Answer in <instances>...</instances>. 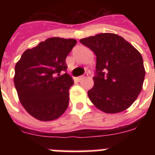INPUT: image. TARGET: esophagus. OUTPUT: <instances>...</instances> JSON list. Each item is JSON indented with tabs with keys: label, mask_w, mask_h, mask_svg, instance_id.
Here are the masks:
<instances>
[{
	"label": "esophagus",
	"mask_w": 155,
	"mask_h": 155,
	"mask_svg": "<svg viewBox=\"0 0 155 155\" xmlns=\"http://www.w3.org/2000/svg\"><path fill=\"white\" fill-rule=\"evenodd\" d=\"M87 73H85L84 75H81V76L78 77V81H81L82 79L85 78H86V77H87Z\"/></svg>",
	"instance_id": "34e87169"
}]
</instances>
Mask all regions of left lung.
<instances>
[{"label": "left lung", "instance_id": "1", "mask_svg": "<svg viewBox=\"0 0 155 155\" xmlns=\"http://www.w3.org/2000/svg\"><path fill=\"white\" fill-rule=\"evenodd\" d=\"M80 42L96 55L94 86L87 91L93 105L111 114L128 109L143 87L145 69L141 54L114 33H100Z\"/></svg>", "mask_w": 155, "mask_h": 155}]
</instances>
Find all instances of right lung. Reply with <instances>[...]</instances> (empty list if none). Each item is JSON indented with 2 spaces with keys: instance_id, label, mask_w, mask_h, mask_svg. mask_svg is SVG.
Wrapping results in <instances>:
<instances>
[{
  "instance_id": "add662e5",
  "label": "right lung",
  "mask_w": 155,
  "mask_h": 155,
  "mask_svg": "<svg viewBox=\"0 0 155 155\" xmlns=\"http://www.w3.org/2000/svg\"><path fill=\"white\" fill-rule=\"evenodd\" d=\"M76 43L74 39L49 38L25 50L16 63L14 83L18 96L34 118L57 120L68 109L74 80L68 74L61 75V72L68 68L66 57Z\"/></svg>"
}]
</instances>
